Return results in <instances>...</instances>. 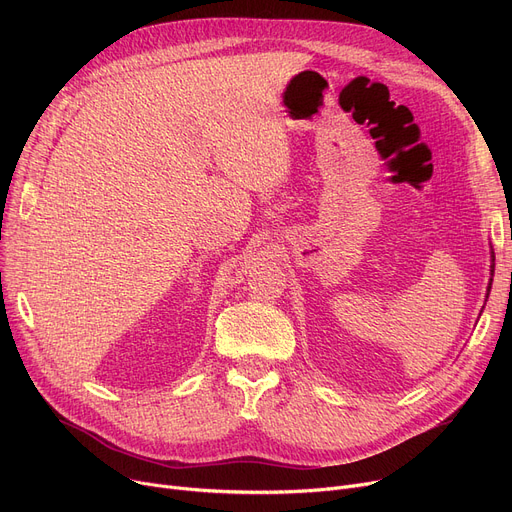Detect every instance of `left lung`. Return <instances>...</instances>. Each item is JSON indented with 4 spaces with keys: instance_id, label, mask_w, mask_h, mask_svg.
<instances>
[{
    "instance_id": "8db88e82",
    "label": "left lung",
    "mask_w": 512,
    "mask_h": 512,
    "mask_svg": "<svg viewBox=\"0 0 512 512\" xmlns=\"http://www.w3.org/2000/svg\"><path fill=\"white\" fill-rule=\"evenodd\" d=\"M492 272H494V270H492ZM488 290H490V286H488Z\"/></svg>"
}]
</instances>
